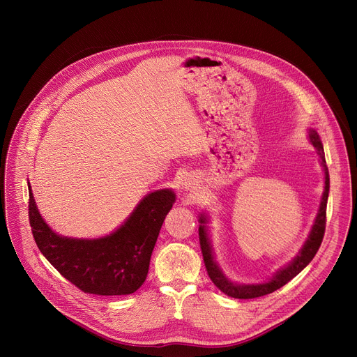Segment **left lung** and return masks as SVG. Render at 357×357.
Here are the masks:
<instances>
[{
	"mask_svg": "<svg viewBox=\"0 0 357 357\" xmlns=\"http://www.w3.org/2000/svg\"><path fill=\"white\" fill-rule=\"evenodd\" d=\"M310 141L317 148L318 154L321 157V161H322V165H324V169H325V190H324V195H322L319 212H318V216H317L315 223L312 226L311 234H310L308 240L305 241L301 252L294 259V261H291L285 268L280 270L271 278V281H268L266 284H256V285H238V284H233L230 280H227L223 275V273L220 271V268L218 267V264L215 263V260H213L211 243H209L206 227H205L206 218L200 216V223L202 225L199 227V241H200L203 261H205L206 271H208V275L211 277L212 282L222 292H225L226 295H229L231 298H238V299H251V298H259V296L271 294V292L277 291L278 288H281L282 285H285L294 277H296L305 267H307L312 261V259L315 257V254L318 252V250L321 247V243L324 240L325 226H326V203H328V195H329V172H328V168H326L324 146H322L321 138H319V135L315 130H310Z\"/></svg>",
	"mask_w": 357,
	"mask_h": 357,
	"instance_id": "left-lung-1",
	"label": "left lung"
}]
</instances>
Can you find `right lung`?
Instances as JSON below:
<instances>
[{"instance_id":"obj_1","label":"right lung","mask_w":357,"mask_h":357,"mask_svg":"<svg viewBox=\"0 0 357 357\" xmlns=\"http://www.w3.org/2000/svg\"><path fill=\"white\" fill-rule=\"evenodd\" d=\"M28 213L35 243L46 260L80 291L94 295H128L146 278L152 250L171 211L169 189L145 196L127 222L113 234L82 240L61 237L40 218L31 186Z\"/></svg>"}]
</instances>
